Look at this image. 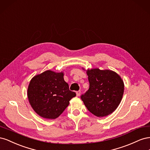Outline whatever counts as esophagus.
<instances>
[{"label": "esophagus", "mask_w": 150, "mask_h": 150, "mask_svg": "<svg viewBox=\"0 0 150 150\" xmlns=\"http://www.w3.org/2000/svg\"><path fill=\"white\" fill-rule=\"evenodd\" d=\"M80 94H81V91H80V90L78 91H76V95H77V96H79V95H80Z\"/></svg>", "instance_id": "esophagus-1"}]
</instances>
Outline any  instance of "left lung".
<instances>
[{"label":"left lung","instance_id":"left-lung-1","mask_svg":"<svg viewBox=\"0 0 150 150\" xmlns=\"http://www.w3.org/2000/svg\"><path fill=\"white\" fill-rule=\"evenodd\" d=\"M87 74L89 88L81 96L84 105L96 116L110 115L122 99L123 81L118 74L110 70L88 69Z\"/></svg>","mask_w":150,"mask_h":150}]
</instances>
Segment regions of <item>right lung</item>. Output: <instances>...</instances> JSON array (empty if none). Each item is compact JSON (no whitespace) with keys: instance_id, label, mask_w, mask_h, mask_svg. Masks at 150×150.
<instances>
[{"instance_id":"obj_1","label":"right lung","mask_w":150,"mask_h":150,"mask_svg":"<svg viewBox=\"0 0 150 150\" xmlns=\"http://www.w3.org/2000/svg\"><path fill=\"white\" fill-rule=\"evenodd\" d=\"M62 72L46 71L31 79L28 96L32 108L39 116L55 119L68 106L71 99L76 96L69 90Z\"/></svg>"}]
</instances>
